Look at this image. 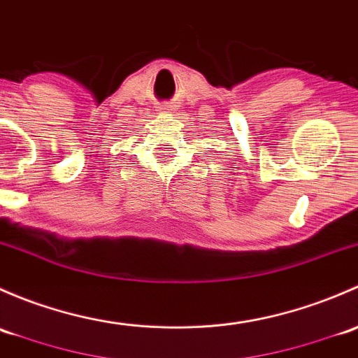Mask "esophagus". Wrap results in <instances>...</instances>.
Masks as SVG:
<instances>
[{
    "label": "esophagus",
    "mask_w": 358,
    "mask_h": 358,
    "mask_svg": "<svg viewBox=\"0 0 358 358\" xmlns=\"http://www.w3.org/2000/svg\"><path fill=\"white\" fill-rule=\"evenodd\" d=\"M165 110H169V108H165Z\"/></svg>",
    "instance_id": "obj_1"
}]
</instances>
